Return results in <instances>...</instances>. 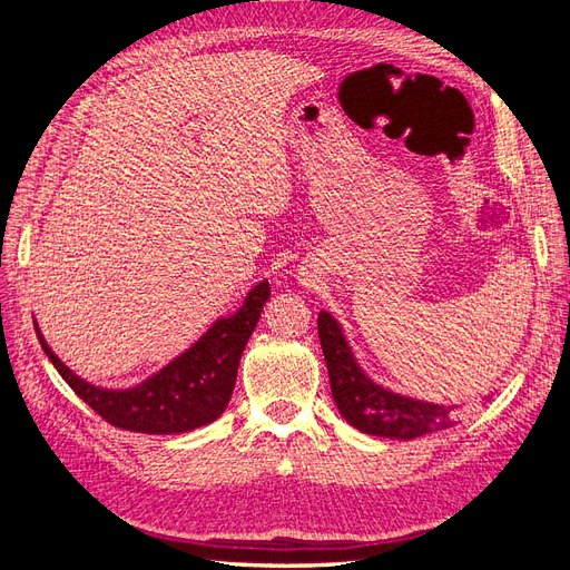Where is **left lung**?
<instances>
[{"label": "left lung", "mask_w": 570, "mask_h": 570, "mask_svg": "<svg viewBox=\"0 0 570 570\" xmlns=\"http://www.w3.org/2000/svg\"><path fill=\"white\" fill-rule=\"evenodd\" d=\"M318 337L337 411L361 433L390 440H416L454 428L461 421V404L428 402L375 383L358 364L340 321L325 308L318 314Z\"/></svg>", "instance_id": "obj_1"}]
</instances>
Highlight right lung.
<instances>
[{
    "label": "right lung",
    "mask_w": 570,
    "mask_h": 570,
    "mask_svg": "<svg viewBox=\"0 0 570 570\" xmlns=\"http://www.w3.org/2000/svg\"><path fill=\"white\" fill-rule=\"evenodd\" d=\"M268 297V281L256 283L233 314L216 318L187 350L130 387H101L85 381L51 352L38 321L32 323L59 375L107 423L130 433L180 435L214 423L226 411L239 358Z\"/></svg>",
    "instance_id": "1"
}]
</instances>
